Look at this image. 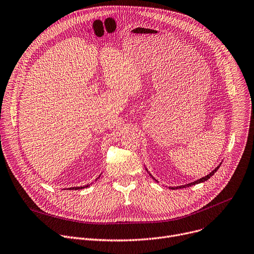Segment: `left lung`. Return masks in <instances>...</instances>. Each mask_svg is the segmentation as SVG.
<instances>
[{
    "label": "left lung",
    "mask_w": 254,
    "mask_h": 254,
    "mask_svg": "<svg viewBox=\"0 0 254 254\" xmlns=\"http://www.w3.org/2000/svg\"><path fill=\"white\" fill-rule=\"evenodd\" d=\"M219 168H220V166H218L216 169H214L211 173H209L207 176H205V177H203V178H201V179H199V180H197V181H194V182H192V183H189V184H186V185H183V186H179V187H170L171 189H178V188H184V187H189V186H192V185H195V184H198V183H201V182H204V181H206V180H208L212 175L216 173L218 170H219Z\"/></svg>",
    "instance_id": "obj_1"
}]
</instances>
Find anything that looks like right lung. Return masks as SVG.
Instances as JSON below:
<instances>
[{"instance_id": "right-lung-1", "label": "right lung", "mask_w": 254, "mask_h": 254, "mask_svg": "<svg viewBox=\"0 0 254 254\" xmlns=\"http://www.w3.org/2000/svg\"><path fill=\"white\" fill-rule=\"evenodd\" d=\"M89 186V184L88 185H85V186H83V187H72V188H69L70 190H73V189H75V190H78V189H82V188H87Z\"/></svg>"}]
</instances>
